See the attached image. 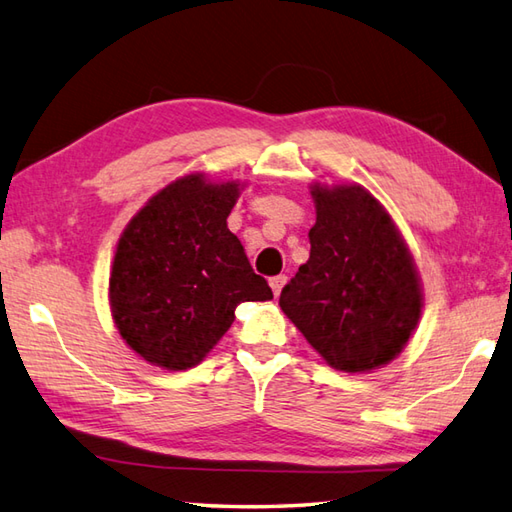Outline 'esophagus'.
<instances>
[{"mask_svg": "<svg viewBox=\"0 0 512 512\" xmlns=\"http://www.w3.org/2000/svg\"><path fill=\"white\" fill-rule=\"evenodd\" d=\"M286 286V275H277V277H270V288H273V295L279 297L281 295V288Z\"/></svg>", "mask_w": 512, "mask_h": 512, "instance_id": "esophagus-1", "label": "esophagus"}]
</instances>
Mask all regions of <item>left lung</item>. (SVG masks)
I'll list each match as a JSON object with an SVG mask.
<instances>
[{"label":"left lung","mask_w":512,"mask_h":512,"mask_svg":"<svg viewBox=\"0 0 512 512\" xmlns=\"http://www.w3.org/2000/svg\"><path fill=\"white\" fill-rule=\"evenodd\" d=\"M317 222L310 259L279 306L325 363L347 374L385 367L405 350L422 308V281L400 228L358 182H312Z\"/></svg>","instance_id":"1"}]
</instances>
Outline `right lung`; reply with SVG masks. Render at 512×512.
<instances>
[{"label":"right lung","mask_w":512,"mask_h":512,"mask_svg":"<svg viewBox=\"0 0 512 512\" xmlns=\"http://www.w3.org/2000/svg\"><path fill=\"white\" fill-rule=\"evenodd\" d=\"M244 187L189 171L151 195L118 237L107 299L121 339L149 365H200L239 303L273 299L226 224Z\"/></svg>","instance_id":"obj_1"}]
</instances>
